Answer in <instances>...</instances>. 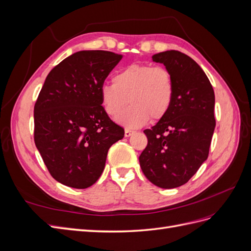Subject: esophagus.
Masks as SVG:
<instances>
[{
    "mask_svg": "<svg viewBox=\"0 0 251 251\" xmlns=\"http://www.w3.org/2000/svg\"><path fill=\"white\" fill-rule=\"evenodd\" d=\"M133 134H134V131L128 130V128H126V130H125V136H126V137H130V136L133 135Z\"/></svg>",
    "mask_w": 251,
    "mask_h": 251,
    "instance_id": "esophagus-1",
    "label": "esophagus"
}]
</instances>
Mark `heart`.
<instances>
[{"instance_id": "obj_1", "label": "heart", "mask_w": 251, "mask_h": 251, "mask_svg": "<svg viewBox=\"0 0 251 251\" xmlns=\"http://www.w3.org/2000/svg\"><path fill=\"white\" fill-rule=\"evenodd\" d=\"M114 82H105L100 89L101 102L108 115L116 117L127 102L131 107L117 118L127 128H137L153 120L163 118L172 105L174 83L172 75L163 67L133 64L118 71Z\"/></svg>"}]
</instances>
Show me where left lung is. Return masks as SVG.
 Masks as SVG:
<instances>
[{"label":"left lung","instance_id":"1","mask_svg":"<svg viewBox=\"0 0 251 251\" xmlns=\"http://www.w3.org/2000/svg\"><path fill=\"white\" fill-rule=\"evenodd\" d=\"M151 58L170 71L174 97L168 114L143 131L148 146L139 162L151 183L175 188L185 184L208 157L216 126L215 92L201 67L184 53L169 50Z\"/></svg>","mask_w":251,"mask_h":251}]
</instances>
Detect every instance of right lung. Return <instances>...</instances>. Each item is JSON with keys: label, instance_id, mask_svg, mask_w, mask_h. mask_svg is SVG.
Instances as JSON below:
<instances>
[{"label": "right lung", "instance_id": "obj_1", "mask_svg": "<svg viewBox=\"0 0 251 251\" xmlns=\"http://www.w3.org/2000/svg\"><path fill=\"white\" fill-rule=\"evenodd\" d=\"M123 55L73 53L53 68L34 105V142L51 176L73 188L93 185L125 130L110 119L100 89Z\"/></svg>", "mask_w": 251, "mask_h": 251}]
</instances>
